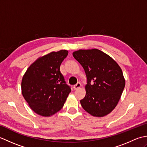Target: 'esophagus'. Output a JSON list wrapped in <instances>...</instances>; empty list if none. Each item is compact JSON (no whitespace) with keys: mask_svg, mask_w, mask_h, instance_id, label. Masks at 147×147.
<instances>
[{"mask_svg":"<svg viewBox=\"0 0 147 147\" xmlns=\"http://www.w3.org/2000/svg\"><path fill=\"white\" fill-rule=\"evenodd\" d=\"M81 86H82V85H81V83L80 82H78V83H77L75 85L73 86V88L74 90H77V89L80 88V87H81Z\"/></svg>","mask_w":147,"mask_h":147,"instance_id":"34e87169","label":"esophagus"}]
</instances>
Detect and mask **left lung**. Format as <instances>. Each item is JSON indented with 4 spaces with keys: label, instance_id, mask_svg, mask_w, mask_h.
<instances>
[{
    "label": "left lung",
    "instance_id": "8db88e82",
    "mask_svg": "<svg viewBox=\"0 0 147 147\" xmlns=\"http://www.w3.org/2000/svg\"><path fill=\"white\" fill-rule=\"evenodd\" d=\"M73 55L85 71L86 95L80 103L95 117H103L114 110L125 86L119 65L110 56L96 49L79 50Z\"/></svg>",
    "mask_w": 147,
    "mask_h": 147
}]
</instances>
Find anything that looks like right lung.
<instances>
[{
  "label": "right lung",
  "instance_id": "right-lung-1",
  "mask_svg": "<svg viewBox=\"0 0 147 147\" xmlns=\"http://www.w3.org/2000/svg\"><path fill=\"white\" fill-rule=\"evenodd\" d=\"M68 51L61 50L40 57L30 65L21 82V92L37 114L51 116L63 107L71 91L60 71Z\"/></svg>",
  "mask_w": 147,
  "mask_h": 147
}]
</instances>
